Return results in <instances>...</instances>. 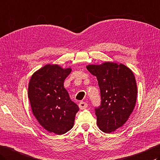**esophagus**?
Returning <instances> with one entry per match:
<instances>
[{
	"label": "esophagus",
	"instance_id": "34e87169",
	"mask_svg": "<svg viewBox=\"0 0 160 160\" xmlns=\"http://www.w3.org/2000/svg\"><path fill=\"white\" fill-rule=\"evenodd\" d=\"M87 106H88V104H87V102H84V101H81L79 103V108L80 109H85L86 108H87Z\"/></svg>",
	"mask_w": 160,
	"mask_h": 160
}]
</instances>
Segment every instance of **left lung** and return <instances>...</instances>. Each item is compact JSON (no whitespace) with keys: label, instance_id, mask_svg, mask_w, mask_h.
Here are the masks:
<instances>
[{"label":"left lung","instance_id":"1","mask_svg":"<svg viewBox=\"0 0 160 160\" xmlns=\"http://www.w3.org/2000/svg\"><path fill=\"white\" fill-rule=\"evenodd\" d=\"M87 68L98 80L101 104L95 108L97 125L110 133L128 121L135 107L137 87L132 71L122 64L105 62Z\"/></svg>","mask_w":160,"mask_h":160}]
</instances>
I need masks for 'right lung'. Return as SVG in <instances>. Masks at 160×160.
I'll list each match as a JSON object with an SVG mask.
<instances>
[{"mask_svg": "<svg viewBox=\"0 0 160 160\" xmlns=\"http://www.w3.org/2000/svg\"><path fill=\"white\" fill-rule=\"evenodd\" d=\"M71 68L47 64L30 78L28 98L32 113L44 129L63 134L73 126L78 106L71 100L64 82Z\"/></svg>", "mask_w": 160, "mask_h": 160, "instance_id": "right-lung-1", "label": "right lung"}]
</instances>
